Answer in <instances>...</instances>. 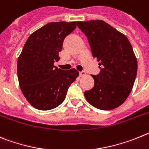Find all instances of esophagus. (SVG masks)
Masks as SVG:
<instances>
[{
    "instance_id": "1",
    "label": "esophagus",
    "mask_w": 149,
    "mask_h": 149,
    "mask_svg": "<svg viewBox=\"0 0 149 149\" xmlns=\"http://www.w3.org/2000/svg\"><path fill=\"white\" fill-rule=\"evenodd\" d=\"M79 75L81 77H82V76H86V73H85L84 71H81V72H79Z\"/></svg>"
}]
</instances>
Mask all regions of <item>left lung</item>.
<instances>
[{"instance_id":"1","label":"left lung","mask_w":149,"mask_h":149,"mask_svg":"<svg viewBox=\"0 0 149 149\" xmlns=\"http://www.w3.org/2000/svg\"><path fill=\"white\" fill-rule=\"evenodd\" d=\"M88 37L93 58L101 70L92 76L94 87L84 93L87 101L100 110L121 105L131 93L137 73V60L126 36L101 20L77 22Z\"/></svg>"}]
</instances>
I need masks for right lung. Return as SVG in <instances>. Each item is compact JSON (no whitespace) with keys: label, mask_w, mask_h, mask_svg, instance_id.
Segmentation results:
<instances>
[{"label":"right lung","mask_w":149,"mask_h":149,"mask_svg":"<svg viewBox=\"0 0 149 149\" xmlns=\"http://www.w3.org/2000/svg\"><path fill=\"white\" fill-rule=\"evenodd\" d=\"M75 22H50L30 35L17 62L21 92L35 108L48 111L63 102L70 85L79 76L75 68L54 66L63 41L76 29Z\"/></svg>","instance_id":"add662e5"}]
</instances>
